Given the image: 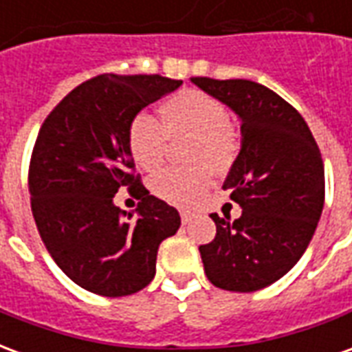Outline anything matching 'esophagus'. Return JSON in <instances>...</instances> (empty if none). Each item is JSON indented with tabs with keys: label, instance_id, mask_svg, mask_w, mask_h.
Returning a JSON list of instances; mask_svg holds the SVG:
<instances>
[{
	"label": "esophagus",
	"instance_id": "34e87169",
	"mask_svg": "<svg viewBox=\"0 0 352 352\" xmlns=\"http://www.w3.org/2000/svg\"><path fill=\"white\" fill-rule=\"evenodd\" d=\"M181 221H183V224H188L192 221L190 211H181Z\"/></svg>",
	"mask_w": 352,
	"mask_h": 352
}]
</instances>
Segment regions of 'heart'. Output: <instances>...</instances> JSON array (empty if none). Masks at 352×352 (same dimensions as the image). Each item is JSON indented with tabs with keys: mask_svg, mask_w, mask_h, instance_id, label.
Instances as JSON below:
<instances>
[{
	"mask_svg": "<svg viewBox=\"0 0 352 352\" xmlns=\"http://www.w3.org/2000/svg\"><path fill=\"white\" fill-rule=\"evenodd\" d=\"M162 124L139 115L128 130V148L139 168H160L169 139H190L186 162L194 168H169L151 181V190L173 206H190L209 188L211 173L232 168L239 151L236 131L230 126L228 109L198 90L175 94L160 105Z\"/></svg>",
	"mask_w": 352,
	"mask_h": 352,
	"instance_id": "b5f03b06",
	"label": "heart"
}]
</instances>
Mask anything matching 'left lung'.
<instances>
[{"mask_svg":"<svg viewBox=\"0 0 352 352\" xmlns=\"http://www.w3.org/2000/svg\"><path fill=\"white\" fill-rule=\"evenodd\" d=\"M192 82L241 120V148L222 188L243 211L234 222L211 214L217 236L199 247L204 270L222 290L254 292L307 249L324 206V164L302 115L273 90L245 79Z\"/></svg>","mask_w":352,"mask_h":352,"instance_id":"obj_1","label":"left lung"}]
</instances>
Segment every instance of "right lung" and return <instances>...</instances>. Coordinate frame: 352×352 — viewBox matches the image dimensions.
Listing matches in <instances>:
<instances>
[{
	"instance_id": "right-lung-1",
	"label": "right lung",
	"mask_w": 352,
	"mask_h": 352,
	"mask_svg": "<svg viewBox=\"0 0 352 352\" xmlns=\"http://www.w3.org/2000/svg\"><path fill=\"white\" fill-rule=\"evenodd\" d=\"M183 80L160 75H100L72 90L43 122L30 162L32 213L58 267L80 288L120 298L145 288L156 254L177 234L175 207L148 194L133 173L131 120ZM131 186L138 217L112 198Z\"/></svg>"
}]
</instances>
